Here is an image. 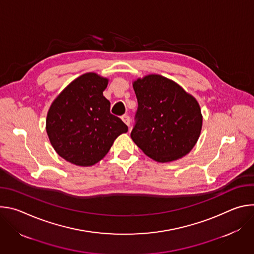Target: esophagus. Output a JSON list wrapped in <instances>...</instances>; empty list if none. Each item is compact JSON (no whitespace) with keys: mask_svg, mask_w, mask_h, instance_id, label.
Returning <instances> with one entry per match:
<instances>
[{"mask_svg":"<svg viewBox=\"0 0 254 254\" xmlns=\"http://www.w3.org/2000/svg\"><path fill=\"white\" fill-rule=\"evenodd\" d=\"M122 120H123V122H124L127 127H129V125H130V118H129L127 115L123 116V117H122Z\"/></svg>","mask_w":254,"mask_h":254,"instance_id":"obj_1","label":"esophagus"}]
</instances>
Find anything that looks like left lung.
Masks as SVG:
<instances>
[{
	"label": "left lung",
	"instance_id": "obj_1",
	"mask_svg": "<svg viewBox=\"0 0 254 254\" xmlns=\"http://www.w3.org/2000/svg\"><path fill=\"white\" fill-rule=\"evenodd\" d=\"M137 110L130 136L151 159L165 163L187 155L197 142L202 115L197 100L157 74L133 82Z\"/></svg>",
	"mask_w": 254,
	"mask_h": 254
}]
</instances>
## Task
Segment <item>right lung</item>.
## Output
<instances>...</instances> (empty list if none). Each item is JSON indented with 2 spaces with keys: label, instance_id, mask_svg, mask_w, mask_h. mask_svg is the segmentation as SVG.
<instances>
[{
  "label": "right lung",
  "instance_id": "1",
  "mask_svg": "<svg viewBox=\"0 0 254 254\" xmlns=\"http://www.w3.org/2000/svg\"><path fill=\"white\" fill-rule=\"evenodd\" d=\"M107 79L85 73L72 81L53 101L46 130L56 153L67 162L87 167L99 162L127 126L111 114L102 92Z\"/></svg>",
  "mask_w": 254,
  "mask_h": 254
}]
</instances>
